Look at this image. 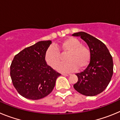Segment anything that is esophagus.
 I'll use <instances>...</instances> for the list:
<instances>
[{"instance_id": "34e87169", "label": "esophagus", "mask_w": 120, "mask_h": 120, "mask_svg": "<svg viewBox=\"0 0 120 120\" xmlns=\"http://www.w3.org/2000/svg\"><path fill=\"white\" fill-rule=\"evenodd\" d=\"M62 76H69V74H64V73H62Z\"/></svg>"}]
</instances>
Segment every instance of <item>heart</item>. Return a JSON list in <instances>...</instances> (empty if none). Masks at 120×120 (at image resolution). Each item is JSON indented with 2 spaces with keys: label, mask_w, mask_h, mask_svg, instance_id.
Returning <instances> with one entry per match:
<instances>
[{
  "label": "heart",
  "mask_w": 120,
  "mask_h": 120,
  "mask_svg": "<svg viewBox=\"0 0 120 120\" xmlns=\"http://www.w3.org/2000/svg\"><path fill=\"white\" fill-rule=\"evenodd\" d=\"M61 54L67 55V62L58 67L57 70L61 72L73 71L77 68L82 69L87 65L90 59L89 49L82 45L79 40L73 37L64 40L56 45V47H49L45 51L44 59L50 67L56 68L61 61Z\"/></svg>",
  "instance_id": "obj_1"
}]
</instances>
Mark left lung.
Here are the masks:
<instances>
[{"label": "left lung", "instance_id": "8db88e82", "mask_svg": "<svg viewBox=\"0 0 120 120\" xmlns=\"http://www.w3.org/2000/svg\"><path fill=\"white\" fill-rule=\"evenodd\" d=\"M80 37L88 45L90 62L83 71L77 73L78 80L73 85L77 92L86 96H94L106 88L113 75V59L106 45L84 32L72 35Z\"/></svg>", "mask_w": 120, "mask_h": 120}]
</instances>
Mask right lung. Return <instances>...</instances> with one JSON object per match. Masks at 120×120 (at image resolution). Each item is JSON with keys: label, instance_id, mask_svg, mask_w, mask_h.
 Instances as JSON below:
<instances>
[{"label": "right lung", "instance_id": "add662e5", "mask_svg": "<svg viewBox=\"0 0 120 120\" xmlns=\"http://www.w3.org/2000/svg\"><path fill=\"white\" fill-rule=\"evenodd\" d=\"M52 41H41L26 47L14 56L10 67L14 86L21 96L38 100L48 96L61 74L48 65L44 59L45 51Z\"/></svg>", "mask_w": 120, "mask_h": 120}]
</instances>
